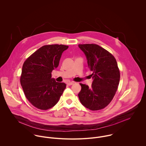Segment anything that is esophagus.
Segmentation results:
<instances>
[{
    "label": "esophagus",
    "mask_w": 146,
    "mask_h": 146,
    "mask_svg": "<svg viewBox=\"0 0 146 146\" xmlns=\"http://www.w3.org/2000/svg\"><path fill=\"white\" fill-rule=\"evenodd\" d=\"M73 84H74V82H69V83H67V85H72Z\"/></svg>",
    "instance_id": "obj_1"
}]
</instances>
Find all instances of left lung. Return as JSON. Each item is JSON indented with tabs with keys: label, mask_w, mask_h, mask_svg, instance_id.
<instances>
[{
	"label": "left lung",
	"mask_w": 146,
	"mask_h": 146,
	"mask_svg": "<svg viewBox=\"0 0 146 146\" xmlns=\"http://www.w3.org/2000/svg\"><path fill=\"white\" fill-rule=\"evenodd\" d=\"M85 54L89 68L93 72L91 87L80 84L78 94L86 108L97 111L104 108L113 99L120 81V71L115 57L97 44H79Z\"/></svg>",
	"instance_id": "1"
}]
</instances>
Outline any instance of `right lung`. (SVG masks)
Instances as JSON below:
<instances>
[{"mask_svg": "<svg viewBox=\"0 0 146 146\" xmlns=\"http://www.w3.org/2000/svg\"><path fill=\"white\" fill-rule=\"evenodd\" d=\"M64 45L42 46L23 63L20 82L25 95L35 107L46 110L57 104L66 88L64 83L52 78L51 72L58 65Z\"/></svg>", "mask_w": 146, "mask_h": 146, "instance_id": "obj_1", "label": "right lung"}]
</instances>
